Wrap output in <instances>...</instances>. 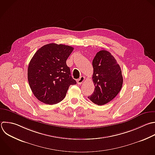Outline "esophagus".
Listing matches in <instances>:
<instances>
[{"label":"esophagus","instance_id":"esophagus-1","mask_svg":"<svg viewBox=\"0 0 155 155\" xmlns=\"http://www.w3.org/2000/svg\"><path fill=\"white\" fill-rule=\"evenodd\" d=\"M84 81H85V77L81 76L79 79L77 80V82H78V84L79 85H80V84H81Z\"/></svg>","mask_w":155,"mask_h":155}]
</instances>
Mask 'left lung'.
Wrapping results in <instances>:
<instances>
[{"label":"left lung","mask_w":155,"mask_h":155,"mask_svg":"<svg viewBox=\"0 0 155 155\" xmlns=\"http://www.w3.org/2000/svg\"><path fill=\"white\" fill-rule=\"evenodd\" d=\"M93 93L88 96L95 104L103 105L113 100L120 91L123 78L119 65L106 50L97 52L93 60Z\"/></svg>","instance_id":"1"}]
</instances>
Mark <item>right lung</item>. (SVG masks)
<instances>
[{"label":"right lung","mask_w":155,"mask_h":155,"mask_svg":"<svg viewBox=\"0 0 155 155\" xmlns=\"http://www.w3.org/2000/svg\"><path fill=\"white\" fill-rule=\"evenodd\" d=\"M73 50L68 45L52 43L34 54L28 68V80L33 94L41 102L49 105L60 102L69 87L76 84L66 64Z\"/></svg>","instance_id":"add662e5"}]
</instances>
